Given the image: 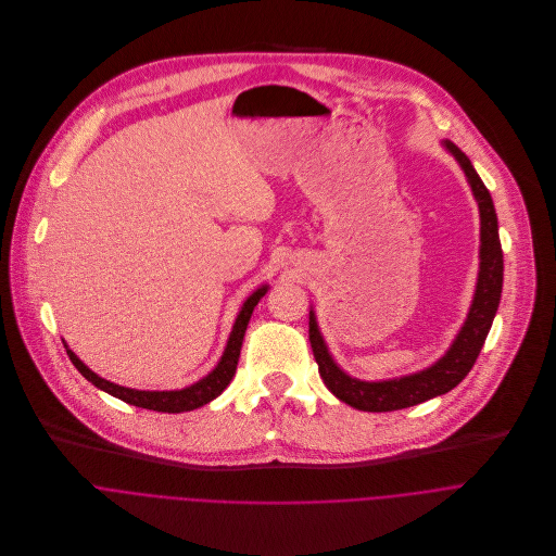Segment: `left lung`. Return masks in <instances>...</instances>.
<instances>
[{
	"instance_id": "1",
	"label": "left lung",
	"mask_w": 556,
	"mask_h": 556,
	"mask_svg": "<svg viewBox=\"0 0 556 556\" xmlns=\"http://www.w3.org/2000/svg\"><path fill=\"white\" fill-rule=\"evenodd\" d=\"M445 147L463 166L480 207V274H478L473 304L452 349L433 366L420 372H414L401 379H388V381H359L349 377L336 362H332L321 340V332L317 328L315 313L311 311L308 340H311L313 357L317 362L319 377L332 394L355 409L394 412V409L412 407L454 390L473 368L491 330L493 317L497 313L500 298H502V280H504V256H502V243L497 232L495 205H493L491 192L486 190L484 181L476 173L471 160L456 144L445 142Z\"/></svg>"
}]
</instances>
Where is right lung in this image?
<instances>
[{
    "label": "right lung",
    "mask_w": 556,
    "mask_h": 556,
    "mask_svg": "<svg viewBox=\"0 0 556 556\" xmlns=\"http://www.w3.org/2000/svg\"><path fill=\"white\" fill-rule=\"evenodd\" d=\"M267 293V285L256 289L248 300L245 304L241 306L239 315H237V321L232 326V332H230V340H228V346L224 351V357H220V362L216 364V368L205 375L203 379H199L197 383L184 388V390H168V392H149V390H134V388H125V386H116L111 383L102 377H98L96 372H91L70 349H67V355L72 359V364L76 366V370L87 379L91 381L96 388L104 390L106 394L116 396L129 405H136V407H144V409H153V412H168V414H179V412H190V409H197L205 403H210L212 399H216L220 392H224L235 372H237V364H239V355H241V346H243V338H245V330H248V324H250V317H252V311L254 306L258 304V300Z\"/></svg>",
    "instance_id": "add662e5"
}]
</instances>
